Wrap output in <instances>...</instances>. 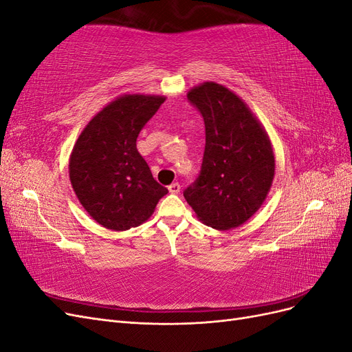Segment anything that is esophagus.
I'll list each match as a JSON object with an SVG mask.
<instances>
[{
    "mask_svg": "<svg viewBox=\"0 0 352 352\" xmlns=\"http://www.w3.org/2000/svg\"><path fill=\"white\" fill-rule=\"evenodd\" d=\"M168 192H170V194H179V192H180V185H179L177 182L172 184V185L168 186Z\"/></svg>",
    "mask_w": 352,
    "mask_h": 352,
    "instance_id": "1",
    "label": "esophagus"
}]
</instances>
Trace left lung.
Returning a JSON list of instances; mask_svg holds the SVG:
<instances>
[{"mask_svg":"<svg viewBox=\"0 0 352 352\" xmlns=\"http://www.w3.org/2000/svg\"><path fill=\"white\" fill-rule=\"evenodd\" d=\"M204 119L206 150L199 175L184 197L207 226H241L267 197L274 155L267 133L238 95L214 82L188 92Z\"/></svg>","mask_w":352,"mask_h":352,"instance_id":"left-lung-1","label":"left lung"}]
</instances>
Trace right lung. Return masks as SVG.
I'll list each match as a JSON object with an SVG mask.
<instances>
[{
    "label": "right lung",
    "mask_w": 352,
    "mask_h": 352,
    "mask_svg": "<svg viewBox=\"0 0 352 352\" xmlns=\"http://www.w3.org/2000/svg\"><path fill=\"white\" fill-rule=\"evenodd\" d=\"M164 97L124 95L87 124L70 155V182L80 204L101 226L127 230L154 212L168 190L136 150L138 135Z\"/></svg>",
    "instance_id": "add662e5"
}]
</instances>
